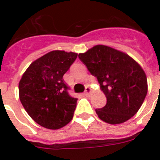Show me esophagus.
Wrapping results in <instances>:
<instances>
[{"label": "esophagus", "mask_w": 160, "mask_h": 160, "mask_svg": "<svg viewBox=\"0 0 160 160\" xmlns=\"http://www.w3.org/2000/svg\"><path fill=\"white\" fill-rule=\"evenodd\" d=\"M90 92H91V89H90L89 86H86V87H85V95L88 96V95L90 94Z\"/></svg>", "instance_id": "1"}]
</instances>
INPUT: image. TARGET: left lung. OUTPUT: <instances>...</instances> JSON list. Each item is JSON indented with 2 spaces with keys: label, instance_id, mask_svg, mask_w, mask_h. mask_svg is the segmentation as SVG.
<instances>
[{
  "label": "left lung",
  "instance_id": "8db88e82",
  "mask_svg": "<svg viewBox=\"0 0 160 160\" xmlns=\"http://www.w3.org/2000/svg\"><path fill=\"white\" fill-rule=\"evenodd\" d=\"M79 59L97 78L106 96V105L95 109L99 118L117 124L134 116L148 91L146 75L141 66L129 55L102 45L79 54Z\"/></svg>",
  "mask_w": 160,
  "mask_h": 160
}]
</instances>
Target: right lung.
<instances>
[{
  "label": "right lung",
  "instance_id": "1",
  "mask_svg": "<svg viewBox=\"0 0 160 160\" xmlns=\"http://www.w3.org/2000/svg\"><path fill=\"white\" fill-rule=\"evenodd\" d=\"M76 58L73 52L51 51L31 63L20 80L21 104L46 129H60L72 119L78 99L70 95L63 75Z\"/></svg>",
  "mask_w": 160,
  "mask_h": 160
}]
</instances>
